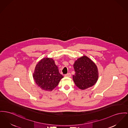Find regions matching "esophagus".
I'll use <instances>...</instances> for the list:
<instances>
[{
	"mask_svg": "<svg viewBox=\"0 0 128 128\" xmlns=\"http://www.w3.org/2000/svg\"><path fill=\"white\" fill-rule=\"evenodd\" d=\"M64 76L66 77H71V73H69L68 74H67L65 75H64Z\"/></svg>",
	"mask_w": 128,
	"mask_h": 128,
	"instance_id": "obj_1",
	"label": "esophagus"
}]
</instances>
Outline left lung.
<instances>
[{
    "mask_svg": "<svg viewBox=\"0 0 128 128\" xmlns=\"http://www.w3.org/2000/svg\"><path fill=\"white\" fill-rule=\"evenodd\" d=\"M75 75L73 80L77 87L85 90L94 85L98 78V69L93 60L84 55L78 58L73 64Z\"/></svg>",
    "mask_w": 128,
    "mask_h": 128,
    "instance_id": "1",
    "label": "left lung"
}]
</instances>
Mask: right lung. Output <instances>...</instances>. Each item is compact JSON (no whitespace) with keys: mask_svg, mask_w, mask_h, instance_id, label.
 I'll return each mask as SVG.
<instances>
[{"mask_svg":"<svg viewBox=\"0 0 128 128\" xmlns=\"http://www.w3.org/2000/svg\"><path fill=\"white\" fill-rule=\"evenodd\" d=\"M33 78L35 83L42 90L52 91L64 77L60 74L55 61L51 58H44L35 66Z\"/></svg>","mask_w":128,"mask_h":128,"instance_id":"1","label":"right lung"}]
</instances>
